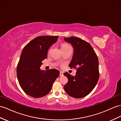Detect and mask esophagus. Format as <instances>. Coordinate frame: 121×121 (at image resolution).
Masks as SVG:
<instances>
[{"label": "esophagus", "mask_w": 121, "mask_h": 121, "mask_svg": "<svg viewBox=\"0 0 121 121\" xmlns=\"http://www.w3.org/2000/svg\"><path fill=\"white\" fill-rule=\"evenodd\" d=\"M63 75H64L63 73L62 72H60V76H63Z\"/></svg>", "instance_id": "obj_1"}]
</instances>
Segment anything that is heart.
Segmentation results:
<instances>
[{
  "instance_id": "obj_1",
  "label": "heart",
  "mask_w": 121,
  "mask_h": 121,
  "mask_svg": "<svg viewBox=\"0 0 121 121\" xmlns=\"http://www.w3.org/2000/svg\"><path fill=\"white\" fill-rule=\"evenodd\" d=\"M70 47V46L69 45H68V44L65 43V44H63L62 46H61V48H62V50H63V49H66V48H68V47ZM50 50H51V49H50V50L49 51V53L50 52Z\"/></svg>"
}]
</instances>
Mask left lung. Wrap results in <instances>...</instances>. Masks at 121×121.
<instances>
[{
  "instance_id": "1",
  "label": "left lung",
  "mask_w": 121,
  "mask_h": 121,
  "mask_svg": "<svg viewBox=\"0 0 121 121\" xmlns=\"http://www.w3.org/2000/svg\"><path fill=\"white\" fill-rule=\"evenodd\" d=\"M74 48V53L69 66L76 69V75L65 73L68 82L64 86L66 92L74 98H82L92 91L99 78L98 56L89 43L76 37L65 38Z\"/></svg>"
}]
</instances>
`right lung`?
I'll return each instance as SVG.
<instances>
[{"label": "right lung", "instance_id": "right-lung-1", "mask_svg": "<svg viewBox=\"0 0 121 121\" xmlns=\"http://www.w3.org/2000/svg\"><path fill=\"white\" fill-rule=\"evenodd\" d=\"M58 37L38 36L23 48L17 66V76L20 87L28 95L35 98L45 96L60 75L55 69H40L42 61L47 57L48 49L56 42Z\"/></svg>", "mask_w": 121, "mask_h": 121}]
</instances>
